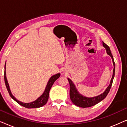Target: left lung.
Returning <instances> with one entry per match:
<instances>
[{"label":"left lung","instance_id":"obj_1","mask_svg":"<svg viewBox=\"0 0 127 127\" xmlns=\"http://www.w3.org/2000/svg\"><path fill=\"white\" fill-rule=\"evenodd\" d=\"M102 44H103L104 47L106 48L107 54L110 55L111 58H112L113 64L114 68L113 71V76L112 79H111L110 84H109V86L107 87L105 91L102 94L96 96L92 97V98H88V97H86L83 96V95L80 94L79 93V91H77V90L76 89L75 85L74 84L73 81L70 79L67 78V80H68L69 83V85H70V98L73 103L79 107H83V108L89 107L98 103L99 102H100L101 100L104 99L106 97L107 95L108 94L109 92L110 91L111 87H112L113 81L114 77V74H115V63H114L113 57L112 53H111L109 47L103 41H102Z\"/></svg>","mask_w":127,"mask_h":127}]
</instances>
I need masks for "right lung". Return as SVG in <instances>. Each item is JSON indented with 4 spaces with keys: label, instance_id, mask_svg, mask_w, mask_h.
<instances>
[{
    "label": "right lung",
    "instance_id": "obj_1",
    "mask_svg": "<svg viewBox=\"0 0 127 127\" xmlns=\"http://www.w3.org/2000/svg\"><path fill=\"white\" fill-rule=\"evenodd\" d=\"M6 64H5V65H4L5 70H4V82H5V84H6L7 90L10 96H11V98L15 100V101H16L18 104H20V105H21L22 106L27 107V108H28V109L37 108V107H40L41 106H44V105H46L48 99L50 90L51 89V87L53 85L54 83L55 82V81L60 77L61 74L57 73L56 74H55V75H53V76H51V78H50L49 80V81H48L47 84L46 89H45L44 93H43V94L41 95L39 98H38L36 100H34V101L32 102H31V103H24V102L19 101L18 100H17V99L13 96V94H11V91H10L9 85H8L7 80V78H6Z\"/></svg>",
    "mask_w": 127,
    "mask_h": 127
}]
</instances>
